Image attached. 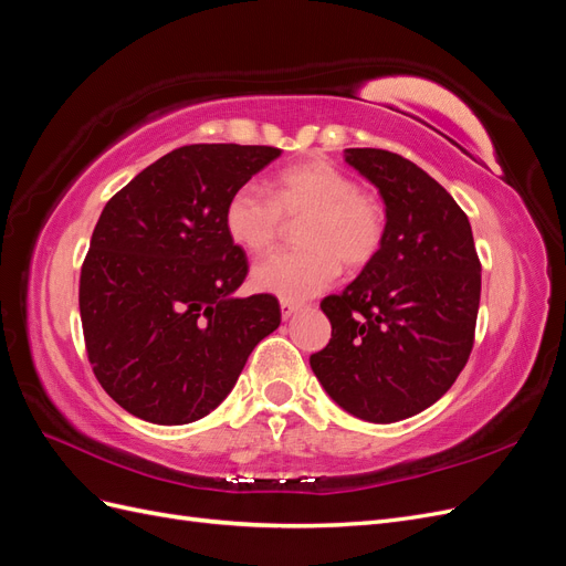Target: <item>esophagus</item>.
I'll return each mask as SVG.
<instances>
[{"label": "esophagus", "mask_w": 566, "mask_h": 566, "mask_svg": "<svg viewBox=\"0 0 566 566\" xmlns=\"http://www.w3.org/2000/svg\"><path fill=\"white\" fill-rule=\"evenodd\" d=\"M302 310V304L290 302V300H281V316L287 321L290 316H295Z\"/></svg>", "instance_id": "obj_1"}]
</instances>
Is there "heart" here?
<instances>
[{
	"mask_svg": "<svg viewBox=\"0 0 566 566\" xmlns=\"http://www.w3.org/2000/svg\"><path fill=\"white\" fill-rule=\"evenodd\" d=\"M302 217L297 229L302 248L256 264L254 287L283 300H306L335 283L342 262L361 269L382 245L380 202L321 158L281 169L266 191L256 184L238 186L224 205L229 238L250 254L269 252L281 238L285 219Z\"/></svg>",
	"mask_w": 566,
	"mask_h": 566,
	"instance_id": "heart-1",
	"label": "heart"
}]
</instances>
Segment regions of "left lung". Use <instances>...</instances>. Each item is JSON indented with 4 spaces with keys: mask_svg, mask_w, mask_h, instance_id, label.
<instances>
[{
    "mask_svg": "<svg viewBox=\"0 0 566 566\" xmlns=\"http://www.w3.org/2000/svg\"><path fill=\"white\" fill-rule=\"evenodd\" d=\"M345 160L380 191L385 238L356 281L321 302L333 335L310 364L347 413L397 422L465 368L482 264L468 214L424 169L382 148H347Z\"/></svg>",
    "mask_w": 566,
    "mask_h": 566,
    "instance_id": "left-lung-1",
    "label": "left lung"
}]
</instances>
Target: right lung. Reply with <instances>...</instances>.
Wrapping results in <instances>:
<instances>
[{"instance_id": "add662e5", "label": "right lung", "mask_w": 566, "mask_h": 566, "mask_svg": "<svg viewBox=\"0 0 566 566\" xmlns=\"http://www.w3.org/2000/svg\"><path fill=\"white\" fill-rule=\"evenodd\" d=\"M279 156L181 146L106 202L80 273V316L96 380L127 413L156 424L205 418L281 325L273 295H233L248 256L224 227L229 196Z\"/></svg>"}]
</instances>
